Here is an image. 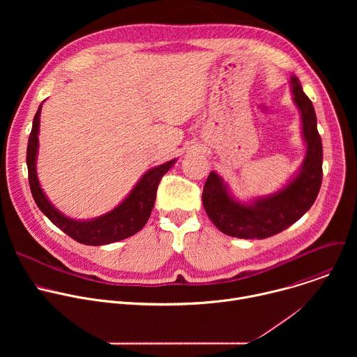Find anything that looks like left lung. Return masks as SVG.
Wrapping results in <instances>:
<instances>
[{
  "label": "left lung",
  "mask_w": 357,
  "mask_h": 357,
  "mask_svg": "<svg viewBox=\"0 0 357 357\" xmlns=\"http://www.w3.org/2000/svg\"><path fill=\"white\" fill-rule=\"evenodd\" d=\"M291 89L301 112L302 135L307 142V155L299 174L281 190L259 197L250 205L233 199L227 185L216 172L209 174L203 186V206L213 225L227 236L250 240L271 237L307 213L319 193L324 154L317 114L312 101L303 93L295 76H291Z\"/></svg>",
  "instance_id": "1"
}]
</instances>
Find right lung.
Wrapping results in <instances>:
<instances>
[{
	"instance_id": "right-lung-1",
	"label": "right lung",
	"mask_w": 357,
	"mask_h": 357,
	"mask_svg": "<svg viewBox=\"0 0 357 357\" xmlns=\"http://www.w3.org/2000/svg\"><path fill=\"white\" fill-rule=\"evenodd\" d=\"M39 106L32 130L28 139L26 148V165H28V179L33 200L40 209V212L52 222L56 227L65 231L73 240L87 244V245H103L114 241L124 240L137 231H139L148 222L152 208H154L157 189L162 176L171 169L176 160L168 161L160 167L146 171L138 183L134 186L131 193L123 200V203L112 212L91 219V220H73L62 215L54 208L52 203L47 200L43 190L40 189L38 175H36V154H38V132H39Z\"/></svg>"
}]
</instances>
